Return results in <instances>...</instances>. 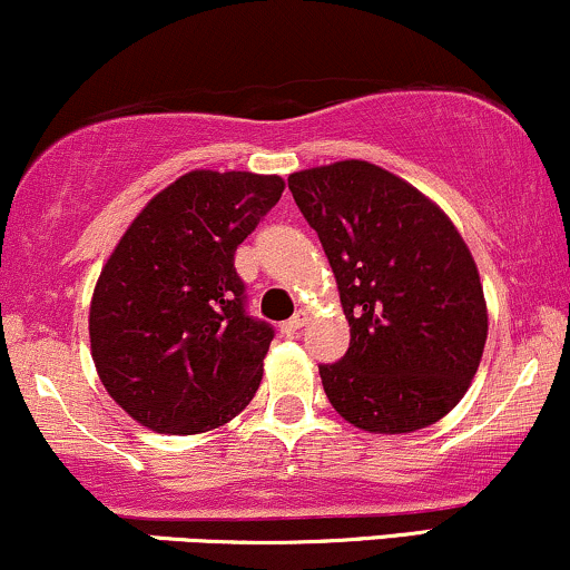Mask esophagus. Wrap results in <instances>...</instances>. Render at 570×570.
Here are the masks:
<instances>
[{"instance_id":"obj_1","label":"esophagus","mask_w":570,"mask_h":570,"mask_svg":"<svg viewBox=\"0 0 570 570\" xmlns=\"http://www.w3.org/2000/svg\"><path fill=\"white\" fill-rule=\"evenodd\" d=\"M306 323H309V312L298 309L291 320H287V323H283V331L287 333V336H293V333H298Z\"/></svg>"}]
</instances>
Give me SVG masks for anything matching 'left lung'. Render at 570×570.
Listing matches in <instances>:
<instances>
[{
    "label": "left lung",
    "instance_id": "8db88e82",
    "mask_svg": "<svg viewBox=\"0 0 570 570\" xmlns=\"http://www.w3.org/2000/svg\"><path fill=\"white\" fill-rule=\"evenodd\" d=\"M350 320V350L320 365L357 430L405 434L451 413L488 338L478 264L453 220L384 167L344 159L287 176Z\"/></svg>",
    "mask_w": 570,
    "mask_h": 570
}]
</instances>
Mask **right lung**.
<instances>
[{"label":"right lung","mask_w":570,"mask_h":570,"mask_svg":"<svg viewBox=\"0 0 570 570\" xmlns=\"http://www.w3.org/2000/svg\"><path fill=\"white\" fill-rule=\"evenodd\" d=\"M285 180L191 170L127 226L90 301L92 363L114 403L163 434L224 426L250 403L274 338L245 312L234 250Z\"/></svg>","instance_id":"add662e5"}]
</instances>
